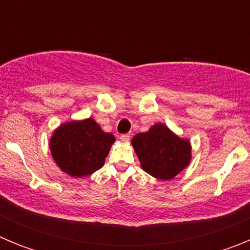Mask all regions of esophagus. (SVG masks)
Returning a JSON list of instances; mask_svg holds the SVG:
<instances>
[{
    "instance_id": "1",
    "label": "esophagus",
    "mask_w": 250,
    "mask_h": 250,
    "mask_svg": "<svg viewBox=\"0 0 250 250\" xmlns=\"http://www.w3.org/2000/svg\"><path fill=\"white\" fill-rule=\"evenodd\" d=\"M120 140L121 141H129L130 140V135H129V134H123V135L120 136Z\"/></svg>"
}]
</instances>
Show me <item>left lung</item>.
Masks as SVG:
<instances>
[{
    "instance_id": "obj_1",
    "label": "left lung",
    "mask_w": 250,
    "mask_h": 250,
    "mask_svg": "<svg viewBox=\"0 0 250 250\" xmlns=\"http://www.w3.org/2000/svg\"><path fill=\"white\" fill-rule=\"evenodd\" d=\"M140 164L147 174L170 180L188 167L191 159L190 143L156 124L149 131L136 134L131 141Z\"/></svg>"
}]
</instances>
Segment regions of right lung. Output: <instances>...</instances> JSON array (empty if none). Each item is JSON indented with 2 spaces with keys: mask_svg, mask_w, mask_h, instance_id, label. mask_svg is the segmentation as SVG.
Wrapping results in <instances>:
<instances>
[{
  "mask_svg": "<svg viewBox=\"0 0 250 250\" xmlns=\"http://www.w3.org/2000/svg\"><path fill=\"white\" fill-rule=\"evenodd\" d=\"M115 136L104 132L94 119L62 124L51 136L50 150L60 169L83 178L103 167Z\"/></svg>",
  "mask_w": 250,
  "mask_h": 250,
  "instance_id": "add662e5",
  "label": "right lung"
}]
</instances>
